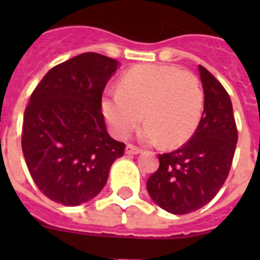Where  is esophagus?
<instances>
[{"instance_id":"obj_1","label":"esophagus","mask_w":260,"mask_h":260,"mask_svg":"<svg viewBox=\"0 0 260 260\" xmlns=\"http://www.w3.org/2000/svg\"><path fill=\"white\" fill-rule=\"evenodd\" d=\"M125 152L127 153V155H138V153L142 152V150L141 148H138V147L133 146V144H127V146H126Z\"/></svg>"}]
</instances>
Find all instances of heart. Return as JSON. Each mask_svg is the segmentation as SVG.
I'll use <instances>...</instances> for the list:
<instances>
[{
  "label": "heart",
  "instance_id": "1",
  "mask_svg": "<svg viewBox=\"0 0 260 260\" xmlns=\"http://www.w3.org/2000/svg\"><path fill=\"white\" fill-rule=\"evenodd\" d=\"M103 113L117 138L127 137L141 122L144 143L168 148L189 141L201 122L204 92L201 80L190 71L173 66L139 65L123 74L118 92L103 99Z\"/></svg>",
  "mask_w": 260,
  "mask_h": 260
}]
</instances>
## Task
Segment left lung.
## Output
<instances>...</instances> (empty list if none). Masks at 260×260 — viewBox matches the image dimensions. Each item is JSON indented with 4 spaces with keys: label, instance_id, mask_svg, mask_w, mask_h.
<instances>
[{
    "label": "left lung",
    "instance_id": "1",
    "mask_svg": "<svg viewBox=\"0 0 260 260\" xmlns=\"http://www.w3.org/2000/svg\"><path fill=\"white\" fill-rule=\"evenodd\" d=\"M199 74L204 91L201 122L181 148L158 155V169L147 180L152 201L174 215L194 212L215 198L228 177L237 146L228 92L202 65Z\"/></svg>",
    "mask_w": 260,
    "mask_h": 260
}]
</instances>
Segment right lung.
Wrapping results in <instances>:
<instances>
[{
    "label": "right lung",
    "mask_w": 260,
    "mask_h": 260,
    "mask_svg": "<svg viewBox=\"0 0 260 260\" xmlns=\"http://www.w3.org/2000/svg\"><path fill=\"white\" fill-rule=\"evenodd\" d=\"M118 62L82 53L48 71L24 110L22 150L32 180L50 201L79 206L102 191L125 143L105 127L102 98Z\"/></svg>",
    "instance_id": "add662e5"
}]
</instances>
